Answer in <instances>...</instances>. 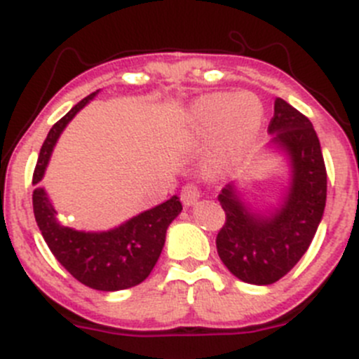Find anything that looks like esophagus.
<instances>
[{"instance_id": "1", "label": "esophagus", "mask_w": 359, "mask_h": 359, "mask_svg": "<svg viewBox=\"0 0 359 359\" xmlns=\"http://www.w3.org/2000/svg\"><path fill=\"white\" fill-rule=\"evenodd\" d=\"M180 198H182L184 205L193 206L194 203L200 200V189H198V186H194V184H187V186L182 187Z\"/></svg>"}]
</instances>
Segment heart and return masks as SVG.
Instances as JSON below:
<instances>
[{
    "label": "heart",
    "mask_w": 359,
    "mask_h": 359,
    "mask_svg": "<svg viewBox=\"0 0 359 359\" xmlns=\"http://www.w3.org/2000/svg\"><path fill=\"white\" fill-rule=\"evenodd\" d=\"M264 123V107L252 93H212L191 104L186 132L193 142H206V165L224 172L248 154Z\"/></svg>",
    "instance_id": "heart-1"
}]
</instances>
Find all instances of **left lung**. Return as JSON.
<instances>
[{
	"label": "left lung",
	"mask_w": 359,
	"mask_h": 359,
	"mask_svg": "<svg viewBox=\"0 0 359 359\" xmlns=\"http://www.w3.org/2000/svg\"><path fill=\"white\" fill-rule=\"evenodd\" d=\"M267 133L266 149L287 163V186L276 205H250L238 182L227 184L217 198L226 212L217 252L224 266L250 285L276 283L302 259L327 201V170L313 123L276 99Z\"/></svg>",
	"instance_id": "1"
}]
</instances>
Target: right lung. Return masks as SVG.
<instances>
[{
	"label": "right lung",
	"mask_w": 359,
	"mask_h": 359,
	"mask_svg": "<svg viewBox=\"0 0 359 359\" xmlns=\"http://www.w3.org/2000/svg\"><path fill=\"white\" fill-rule=\"evenodd\" d=\"M97 92L76 104L52 126L39 151L32 184V206L39 231L55 259L86 287L100 292H118L142 283L156 266L165 247L166 229L182 212L180 198L172 196L107 231H83L64 226L45 187L39 186L52 158L53 147L71 119Z\"/></svg>",
	"instance_id": "right-lung-1"
}]
</instances>
